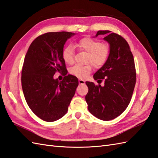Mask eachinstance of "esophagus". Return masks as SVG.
<instances>
[{"mask_svg":"<svg viewBox=\"0 0 158 158\" xmlns=\"http://www.w3.org/2000/svg\"><path fill=\"white\" fill-rule=\"evenodd\" d=\"M85 83V81L83 79H79V84H84Z\"/></svg>","mask_w":158,"mask_h":158,"instance_id":"obj_1","label":"esophagus"}]
</instances>
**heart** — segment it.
<instances>
[{"label":"heart","instance_id":"heart-1","mask_svg":"<svg viewBox=\"0 0 158 158\" xmlns=\"http://www.w3.org/2000/svg\"><path fill=\"white\" fill-rule=\"evenodd\" d=\"M77 46L87 54V62H91L96 68H100L107 62L110 55V47L106 44L91 38L85 37L79 40ZM62 59L68 64L74 62V49L71 45L66 46L62 52ZM92 71L90 64L85 66L75 65L70 69L71 74L77 78L83 79Z\"/></svg>","mask_w":158,"mask_h":158}]
</instances>
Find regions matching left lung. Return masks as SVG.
<instances>
[{
	"label": "left lung",
	"mask_w": 158,
	"mask_h": 158,
	"mask_svg": "<svg viewBox=\"0 0 158 158\" xmlns=\"http://www.w3.org/2000/svg\"><path fill=\"white\" fill-rule=\"evenodd\" d=\"M104 38L110 47L106 64L94 75V79L104 85H96L86 81L88 87L85 100L89 112L102 120H110L120 115L131 100L136 83L135 62L127 42L120 35L109 30L98 31L95 37Z\"/></svg>",
	"instance_id": "8db88e82"
}]
</instances>
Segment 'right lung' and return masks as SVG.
Here are the masks:
<instances>
[{
  "label": "right lung",
  "mask_w": 158,
  "mask_h": 158,
  "mask_svg": "<svg viewBox=\"0 0 158 158\" xmlns=\"http://www.w3.org/2000/svg\"><path fill=\"white\" fill-rule=\"evenodd\" d=\"M74 35L68 31L46 33L32 42L25 55L21 72L25 100L32 112L46 122L66 114L79 85L75 76L67 75L62 57L66 42ZM56 71L65 73L62 82L53 79Z\"/></svg>",
  "instance_id": "1"
}]
</instances>
